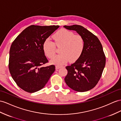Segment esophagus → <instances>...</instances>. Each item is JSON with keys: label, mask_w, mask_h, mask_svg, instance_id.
<instances>
[{"label": "esophagus", "mask_w": 121, "mask_h": 121, "mask_svg": "<svg viewBox=\"0 0 121 121\" xmlns=\"http://www.w3.org/2000/svg\"><path fill=\"white\" fill-rule=\"evenodd\" d=\"M62 67V66H61V65H56V69H59L60 68H61Z\"/></svg>", "instance_id": "esophagus-1"}]
</instances>
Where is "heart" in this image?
Masks as SVG:
<instances>
[{"instance_id": "obj_1", "label": "heart", "mask_w": 121, "mask_h": 121, "mask_svg": "<svg viewBox=\"0 0 121 121\" xmlns=\"http://www.w3.org/2000/svg\"><path fill=\"white\" fill-rule=\"evenodd\" d=\"M55 44L61 45L60 54L55 56L51 63L56 65L63 64L69 60L73 62L81 56L84 48L85 43L83 37L65 29L58 30L52 36ZM49 39L45 40L43 44V49L46 56L51 58L55 54V45Z\"/></svg>"}]
</instances>
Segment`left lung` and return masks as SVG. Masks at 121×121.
<instances>
[{"mask_svg": "<svg viewBox=\"0 0 121 121\" xmlns=\"http://www.w3.org/2000/svg\"><path fill=\"white\" fill-rule=\"evenodd\" d=\"M63 27L76 31L83 37L85 43L81 56L75 63L66 67L68 73L65 82L76 91H87L97 85L105 67L106 58L103 47L97 36L83 26L73 25Z\"/></svg>", "mask_w": 121, "mask_h": 121, "instance_id": "8db88e82", "label": "left lung"}]
</instances>
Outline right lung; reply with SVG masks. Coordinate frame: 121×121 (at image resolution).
Listing matches in <instances>:
<instances>
[{
    "instance_id": "1",
    "label": "right lung",
    "mask_w": 121,
    "mask_h": 121,
    "mask_svg": "<svg viewBox=\"0 0 121 121\" xmlns=\"http://www.w3.org/2000/svg\"><path fill=\"white\" fill-rule=\"evenodd\" d=\"M59 27L30 26L12 43L9 52V70L17 85L24 91L33 93L40 91L55 72L54 65L41 67L48 62L43 44Z\"/></svg>"
}]
</instances>
